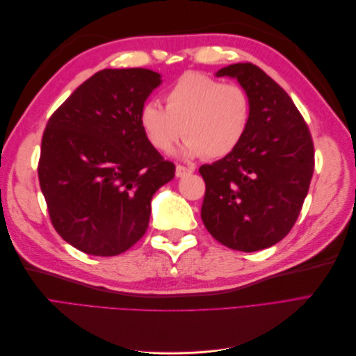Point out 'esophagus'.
<instances>
[{
    "label": "esophagus",
    "instance_id": "esophagus-1",
    "mask_svg": "<svg viewBox=\"0 0 356 356\" xmlns=\"http://www.w3.org/2000/svg\"><path fill=\"white\" fill-rule=\"evenodd\" d=\"M193 170H195V169H193V168L178 165V166H177V169H175V175H177L178 178H182V177H186V175H190Z\"/></svg>",
    "mask_w": 356,
    "mask_h": 356
}]
</instances>
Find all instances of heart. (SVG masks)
Returning <instances> with one entry per match:
<instances>
[{
  "mask_svg": "<svg viewBox=\"0 0 356 356\" xmlns=\"http://www.w3.org/2000/svg\"><path fill=\"white\" fill-rule=\"evenodd\" d=\"M165 108L145 102L139 126L157 152L168 153L186 138L188 156L221 159L234 152L251 122V98L238 83H222L208 74H182L163 95Z\"/></svg>",
  "mask_w": 356,
  "mask_h": 356,
  "instance_id": "obj_1",
  "label": "heart"
}]
</instances>
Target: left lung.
Segmentation results:
<instances>
[{
  "label": "left lung",
  "mask_w": 356,
  "mask_h": 356,
  "mask_svg": "<svg viewBox=\"0 0 356 356\" xmlns=\"http://www.w3.org/2000/svg\"><path fill=\"white\" fill-rule=\"evenodd\" d=\"M218 77L238 79L251 98V122L234 152L200 166L202 221L220 243L254 252L282 241L296 224L315 168L303 115L254 63H233Z\"/></svg>",
  "instance_id": "8db88e82"
}]
</instances>
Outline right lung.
Segmentation results:
<instances>
[{
    "mask_svg": "<svg viewBox=\"0 0 356 356\" xmlns=\"http://www.w3.org/2000/svg\"><path fill=\"white\" fill-rule=\"evenodd\" d=\"M159 84L152 70H102L49 118L40 187L53 227L79 251H127L148 229L153 195L175 177V165L139 126V110Z\"/></svg>",
    "mask_w": 356,
    "mask_h": 356,
    "instance_id": "obj_1",
    "label": "right lung"
}]
</instances>
